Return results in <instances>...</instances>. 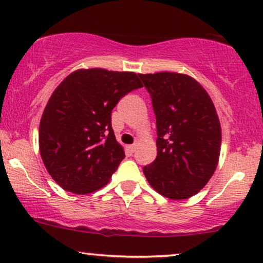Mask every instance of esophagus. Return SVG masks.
Instances as JSON below:
<instances>
[{
	"instance_id": "34e87169",
	"label": "esophagus",
	"mask_w": 263,
	"mask_h": 263,
	"mask_svg": "<svg viewBox=\"0 0 263 263\" xmlns=\"http://www.w3.org/2000/svg\"><path fill=\"white\" fill-rule=\"evenodd\" d=\"M135 147H136V145L134 143V145H130V146H128V149L130 151V152L133 153V152H135Z\"/></svg>"
}]
</instances>
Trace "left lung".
I'll return each instance as SVG.
<instances>
[{"mask_svg": "<svg viewBox=\"0 0 263 263\" xmlns=\"http://www.w3.org/2000/svg\"><path fill=\"white\" fill-rule=\"evenodd\" d=\"M157 120L153 163L143 167L151 186L171 200L192 197L207 184L219 161L221 128L202 86L185 74H139Z\"/></svg>", "mask_w": 263, "mask_h": 263, "instance_id": "left-lung-1", "label": "left lung"}]
</instances>
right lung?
<instances>
[{"label": "right lung", "mask_w": 263, "mask_h": 263, "mask_svg": "<svg viewBox=\"0 0 263 263\" xmlns=\"http://www.w3.org/2000/svg\"><path fill=\"white\" fill-rule=\"evenodd\" d=\"M140 87L133 71L102 68L75 70L57 86L39 124L43 163L57 184L84 195L109 183L125 157L111 127V111Z\"/></svg>", "instance_id": "1"}]
</instances>
